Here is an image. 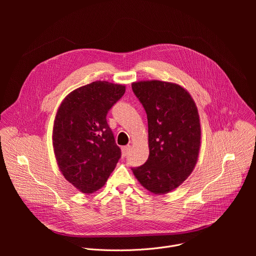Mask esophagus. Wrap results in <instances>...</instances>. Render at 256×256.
<instances>
[{"label":"esophagus","instance_id":"34e87169","mask_svg":"<svg viewBox=\"0 0 256 256\" xmlns=\"http://www.w3.org/2000/svg\"><path fill=\"white\" fill-rule=\"evenodd\" d=\"M130 150V146H124V147H122V156H124V157L128 156Z\"/></svg>","mask_w":256,"mask_h":256}]
</instances>
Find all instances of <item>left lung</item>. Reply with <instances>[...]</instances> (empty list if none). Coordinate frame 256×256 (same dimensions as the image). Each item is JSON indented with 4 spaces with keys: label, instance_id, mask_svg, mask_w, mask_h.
I'll return each mask as SVG.
<instances>
[{
    "label": "left lung",
    "instance_id": "8db88e82",
    "mask_svg": "<svg viewBox=\"0 0 256 256\" xmlns=\"http://www.w3.org/2000/svg\"><path fill=\"white\" fill-rule=\"evenodd\" d=\"M148 118L149 158L132 168L140 184L156 194L178 188L192 172L200 147V124L192 96L179 85L132 84Z\"/></svg>",
    "mask_w": 256,
    "mask_h": 256
}]
</instances>
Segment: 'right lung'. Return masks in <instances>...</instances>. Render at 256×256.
I'll use <instances>...</instances> for the list:
<instances>
[{
    "instance_id": "obj_1",
    "label": "right lung",
    "mask_w": 256,
    "mask_h": 256,
    "mask_svg": "<svg viewBox=\"0 0 256 256\" xmlns=\"http://www.w3.org/2000/svg\"><path fill=\"white\" fill-rule=\"evenodd\" d=\"M126 87L96 81L70 93L60 104L52 142L64 178L85 194L101 188L122 157L107 114Z\"/></svg>"
}]
</instances>
